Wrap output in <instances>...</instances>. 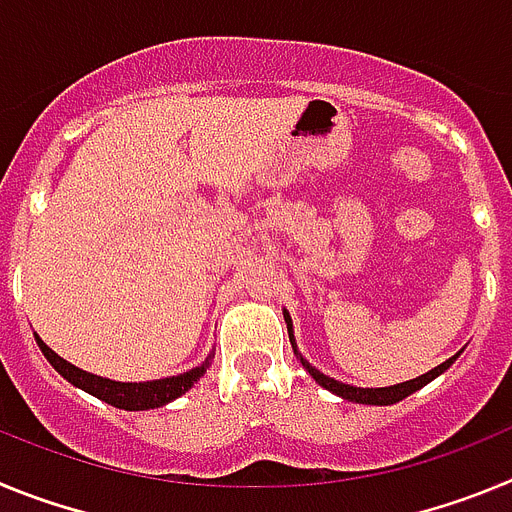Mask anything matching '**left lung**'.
<instances>
[{"instance_id": "1", "label": "left lung", "mask_w": 512, "mask_h": 512, "mask_svg": "<svg viewBox=\"0 0 512 512\" xmlns=\"http://www.w3.org/2000/svg\"><path fill=\"white\" fill-rule=\"evenodd\" d=\"M284 312V320H287V330H289V343H292V351L297 354V359H300V364L305 366V372L310 374L315 382L320 384V387H325L328 392H333V395H338L341 400H348V402H359V405H395V402L405 400V397H410L413 392H418L420 387H425L428 382H433L436 377H441L446 369H449L451 364H454L456 359L461 356V351L456 356H451V359H446L443 364L433 366L431 372L420 374V377L415 379H408V382H400V384H390V387H354V384H343L338 382V379L328 377V374H323L320 369H315V366L310 364L307 359H302L300 348H297V341H295V330H292V318H289V312Z\"/></svg>"}]
</instances>
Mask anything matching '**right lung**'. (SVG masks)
Returning a JSON list of instances; mask_svg holds the SVG:
<instances>
[{"label": "right lung", "instance_id": "obj_1", "mask_svg": "<svg viewBox=\"0 0 512 512\" xmlns=\"http://www.w3.org/2000/svg\"><path fill=\"white\" fill-rule=\"evenodd\" d=\"M35 341H38L45 359L51 361L53 369H56L66 382H71L74 387H79V390L89 392V395H94L97 400L107 402V405L120 410L164 408V405L174 402L176 397H182L184 392L192 390L197 379L205 377V372L210 369L212 356H215L210 354L200 366H194V369H189V372L184 374H176V377L151 379V382H115V379L97 377V374L84 372L79 366L69 364V361L61 359L51 346H45V343L40 341V336H35Z\"/></svg>", "mask_w": 512, "mask_h": 512}]
</instances>
